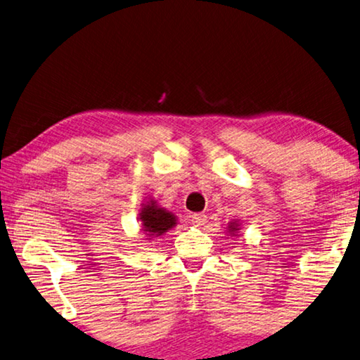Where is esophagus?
<instances>
[{
	"instance_id": "obj_1",
	"label": "esophagus",
	"mask_w": 360,
	"mask_h": 360,
	"mask_svg": "<svg viewBox=\"0 0 360 360\" xmlns=\"http://www.w3.org/2000/svg\"><path fill=\"white\" fill-rule=\"evenodd\" d=\"M206 221V216L203 214V212H193L192 214V224L195 225V227H200V225H203Z\"/></svg>"
}]
</instances>
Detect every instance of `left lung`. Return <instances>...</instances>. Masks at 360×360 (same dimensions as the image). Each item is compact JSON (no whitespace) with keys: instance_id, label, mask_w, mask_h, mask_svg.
<instances>
[{"instance_id":"1","label":"left lung","mask_w":360,"mask_h":360,"mask_svg":"<svg viewBox=\"0 0 360 360\" xmlns=\"http://www.w3.org/2000/svg\"><path fill=\"white\" fill-rule=\"evenodd\" d=\"M236 227H238V225H236L235 222H231V224H230V227H229V230L231 231V233H233V231L238 230V229H236Z\"/></svg>"}]
</instances>
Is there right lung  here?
I'll use <instances>...</instances> for the list:
<instances>
[{"instance_id":"1","label":"right lung","mask_w":360,"mask_h":360,"mask_svg":"<svg viewBox=\"0 0 360 360\" xmlns=\"http://www.w3.org/2000/svg\"><path fill=\"white\" fill-rule=\"evenodd\" d=\"M139 219H141L143 230L146 233H150L155 236L163 235L167 230H169L173 225H176V217L172 214V212H168L163 208H158V206H155V203L152 202L150 205L144 206L143 211L139 212Z\"/></svg>"}]
</instances>
